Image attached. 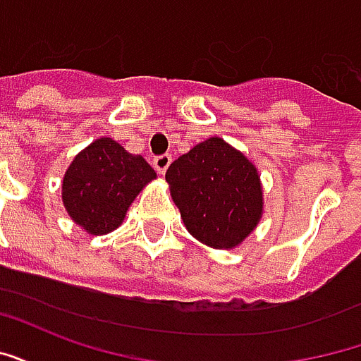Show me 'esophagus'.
I'll return each mask as SVG.
<instances>
[{"mask_svg": "<svg viewBox=\"0 0 361 361\" xmlns=\"http://www.w3.org/2000/svg\"><path fill=\"white\" fill-rule=\"evenodd\" d=\"M170 162H172V157H170V154H160V157L152 158V166H154V170H157L158 173H166Z\"/></svg>", "mask_w": 361, "mask_h": 361, "instance_id": "obj_1", "label": "esophagus"}]
</instances>
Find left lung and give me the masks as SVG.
<instances>
[{"label":"left lung","instance_id":"left-lung-1","mask_svg":"<svg viewBox=\"0 0 361 361\" xmlns=\"http://www.w3.org/2000/svg\"><path fill=\"white\" fill-rule=\"evenodd\" d=\"M166 181L189 234L214 250L240 245L263 214L257 168L220 137L173 160Z\"/></svg>","mask_w":361,"mask_h":361}]
</instances>
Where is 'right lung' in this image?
Masks as SVG:
<instances>
[{"label": "right lung", "mask_w": 361, "mask_h": 361, "mask_svg": "<svg viewBox=\"0 0 361 361\" xmlns=\"http://www.w3.org/2000/svg\"><path fill=\"white\" fill-rule=\"evenodd\" d=\"M157 172L139 154L102 137L81 150L67 168L61 199L75 224L92 235L108 234L123 222L129 204Z\"/></svg>", "instance_id": "right-lung-1"}]
</instances>
